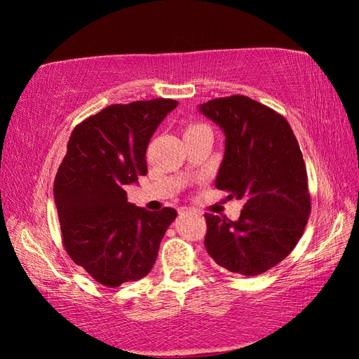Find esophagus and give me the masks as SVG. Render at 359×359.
<instances>
[{
	"instance_id": "esophagus-1",
	"label": "esophagus",
	"mask_w": 359,
	"mask_h": 359,
	"mask_svg": "<svg viewBox=\"0 0 359 359\" xmlns=\"http://www.w3.org/2000/svg\"><path fill=\"white\" fill-rule=\"evenodd\" d=\"M188 212H191V210L187 208V207H182V208L179 210V215H188Z\"/></svg>"
}]
</instances>
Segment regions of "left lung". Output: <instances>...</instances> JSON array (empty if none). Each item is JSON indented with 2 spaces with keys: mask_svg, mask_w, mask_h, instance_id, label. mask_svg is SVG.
<instances>
[{
  "mask_svg": "<svg viewBox=\"0 0 359 359\" xmlns=\"http://www.w3.org/2000/svg\"><path fill=\"white\" fill-rule=\"evenodd\" d=\"M199 112L225 135L216 188L245 202L239 219L205 215V248L228 271L256 276L290 255L310 215L306 163L287 120L245 95L215 98Z\"/></svg>",
  "mask_w": 359,
  "mask_h": 359,
  "instance_id": "left-lung-1",
  "label": "left lung"
}]
</instances>
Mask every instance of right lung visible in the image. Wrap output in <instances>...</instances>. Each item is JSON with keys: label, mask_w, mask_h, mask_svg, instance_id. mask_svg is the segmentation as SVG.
<instances>
[{"label": "right lung", "mask_w": 359, "mask_h": 359, "mask_svg": "<svg viewBox=\"0 0 359 359\" xmlns=\"http://www.w3.org/2000/svg\"><path fill=\"white\" fill-rule=\"evenodd\" d=\"M177 102L156 98L111 104L74 129L53 182L63 242L72 261L104 287L147 276L177 217L126 199L125 188L148 172L147 148Z\"/></svg>", "instance_id": "right-lung-1"}]
</instances>
